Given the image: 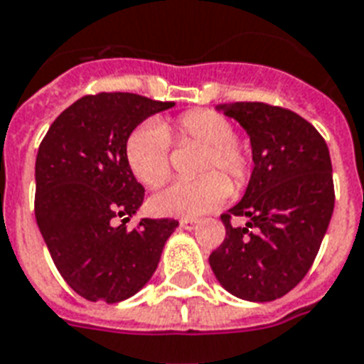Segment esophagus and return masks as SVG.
<instances>
[{"mask_svg": "<svg viewBox=\"0 0 364 364\" xmlns=\"http://www.w3.org/2000/svg\"><path fill=\"white\" fill-rule=\"evenodd\" d=\"M179 225H181L185 231H194V229L198 227V221H196V219H183Z\"/></svg>", "mask_w": 364, "mask_h": 364, "instance_id": "34e87169", "label": "esophagus"}]
</instances>
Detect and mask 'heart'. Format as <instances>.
<instances>
[{
    "instance_id": "obj_1",
    "label": "heart",
    "mask_w": 364,
    "mask_h": 364,
    "mask_svg": "<svg viewBox=\"0 0 364 364\" xmlns=\"http://www.w3.org/2000/svg\"><path fill=\"white\" fill-rule=\"evenodd\" d=\"M171 137L204 146L196 170L204 176L193 181H173L158 191L151 198L156 215L198 218L229 198V183L235 188L242 187L250 173L248 152L235 139L231 122L212 110H191L171 122L151 120L135 127L126 141V160L139 183L154 188L168 179Z\"/></svg>"
}]
</instances>
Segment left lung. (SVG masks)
<instances>
[{"label": "left lung", "mask_w": 364, "mask_h": 364, "mask_svg": "<svg viewBox=\"0 0 364 364\" xmlns=\"http://www.w3.org/2000/svg\"><path fill=\"white\" fill-rule=\"evenodd\" d=\"M215 110L242 126L254 170L242 200L221 215L227 235L212 252L210 267L232 296L273 301L307 274L328 229L334 212L328 146L309 122L287 108L225 102ZM232 215L248 218L247 225L232 228Z\"/></svg>", "instance_id": "left-lung-1"}]
</instances>
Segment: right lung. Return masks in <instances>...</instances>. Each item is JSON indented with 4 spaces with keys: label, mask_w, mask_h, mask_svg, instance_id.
Returning a JSON list of instances; mask_svg holds the SVG:
<instances>
[{
    "label": "right lung",
    "mask_w": 364,
    "mask_h": 364,
    "mask_svg": "<svg viewBox=\"0 0 364 364\" xmlns=\"http://www.w3.org/2000/svg\"><path fill=\"white\" fill-rule=\"evenodd\" d=\"M176 107L133 93L82 97L53 122L36 156V221L68 287L90 301L118 304L151 281L176 219L143 218L145 188L126 160L129 133Z\"/></svg>",
    "instance_id": "1"
}]
</instances>
